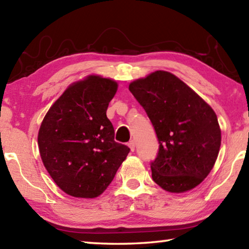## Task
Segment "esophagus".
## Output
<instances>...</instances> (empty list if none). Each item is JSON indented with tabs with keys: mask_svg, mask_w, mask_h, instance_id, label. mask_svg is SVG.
I'll return each instance as SVG.
<instances>
[{
	"mask_svg": "<svg viewBox=\"0 0 249 249\" xmlns=\"http://www.w3.org/2000/svg\"><path fill=\"white\" fill-rule=\"evenodd\" d=\"M128 147L130 148V150L134 151V150H135V142H134V141L129 142H128Z\"/></svg>",
	"mask_w": 249,
	"mask_h": 249,
	"instance_id": "1",
	"label": "esophagus"
}]
</instances>
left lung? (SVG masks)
Masks as SVG:
<instances>
[{"label":"left lung","mask_w":249,"mask_h":249,"mask_svg":"<svg viewBox=\"0 0 249 249\" xmlns=\"http://www.w3.org/2000/svg\"><path fill=\"white\" fill-rule=\"evenodd\" d=\"M158 138L150 162L153 180L163 190L181 193L200 184L212 170L221 147V129L212 107L167 71H155L129 84Z\"/></svg>","instance_id":"left-lung-1"}]
</instances>
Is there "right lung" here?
Wrapping results in <instances>:
<instances>
[{
  "label": "right lung",
  "instance_id": "add662e5",
  "mask_svg": "<svg viewBox=\"0 0 249 249\" xmlns=\"http://www.w3.org/2000/svg\"><path fill=\"white\" fill-rule=\"evenodd\" d=\"M117 83L89 75L67 89L44 117L38 133L41 160L67 195L96 197L114 179L129 153L114 141L107 117Z\"/></svg>",
  "mask_w": 249,
  "mask_h": 249
}]
</instances>
